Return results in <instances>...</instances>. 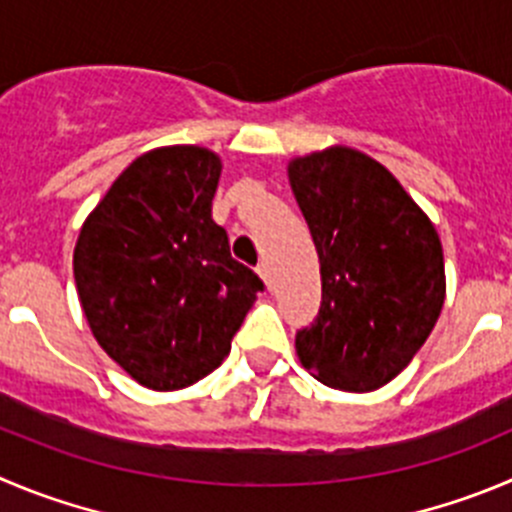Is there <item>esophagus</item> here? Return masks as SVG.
Segmentation results:
<instances>
[{
  "instance_id": "1",
  "label": "esophagus",
  "mask_w": 512,
  "mask_h": 512,
  "mask_svg": "<svg viewBox=\"0 0 512 512\" xmlns=\"http://www.w3.org/2000/svg\"><path fill=\"white\" fill-rule=\"evenodd\" d=\"M257 275L262 278V283L267 285V288H272V278H270V267H267V262H260L257 265Z\"/></svg>"
}]
</instances>
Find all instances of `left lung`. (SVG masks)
<instances>
[{"mask_svg":"<svg viewBox=\"0 0 512 512\" xmlns=\"http://www.w3.org/2000/svg\"><path fill=\"white\" fill-rule=\"evenodd\" d=\"M321 260V310L295 336L331 389L374 391L407 369L444 305L442 242L386 166L331 146L288 166Z\"/></svg>","mask_w":512,"mask_h":512,"instance_id":"1","label":"left lung"}]
</instances>
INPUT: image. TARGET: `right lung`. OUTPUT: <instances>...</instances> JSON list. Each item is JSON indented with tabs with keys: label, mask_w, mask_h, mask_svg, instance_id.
<instances>
[{
	"label": "right lung",
	"mask_w": 512,
	"mask_h": 512,
	"mask_svg": "<svg viewBox=\"0 0 512 512\" xmlns=\"http://www.w3.org/2000/svg\"><path fill=\"white\" fill-rule=\"evenodd\" d=\"M219 174L209 148H154L80 229L73 272L90 331L148 389H184L212 374L262 290L212 219Z\"/></svg>",
	"instance_id": "add662e5"
}]
</instances>
